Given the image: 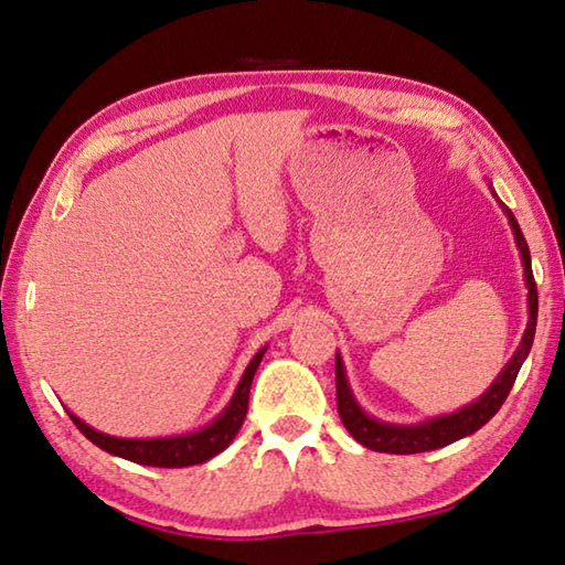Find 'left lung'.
<instances>
[{"mask_svg":"<svg viewBox=\"0 0 565 565\" xmlns=\"http://www.w3.org/2000/svg\"><path fill=\"white\" fill-rule=\"evenodd\" d=\"M504 207L507 217H510V225L514 230L519 252H522V262H524V276H526V286H529V326L526 333L522 338V345H519L516 355L507 364L504 372L494 380V384L484 392L478 402L460 408V412L450 414V416H440L434 418V422L418 424V426H392V424H382L374 422L362 408L355 404L350 394V386L345 382V370H342L340 358H335V399H338V414L340 422L345 424L350 430V436L370 450H380V452H396V456H412V452H424V450H436L444 448L452 440H458L462 436H470L475 430L482 428L490 418L500 412V406L504 404L507 396H510L514 380L519 370L532 350L534 333H536V313H539V296H536V281H534V271H532V257H529V245L519 230V223L512 215V210Z\"/></svg>","mask_w":565,"mask_h":565,"instance_id":"obj_1","label":"left lung"}]
</instances>
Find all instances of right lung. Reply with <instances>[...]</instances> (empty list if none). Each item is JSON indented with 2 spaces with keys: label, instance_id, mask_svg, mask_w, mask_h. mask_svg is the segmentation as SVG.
Masks as SVG:
<instances>
[{
  "label": "right lung",
  "instance_id": "obj_1",
  "mask_svg": "<svg viewBox=\"0 0 565 565\" xmlns=\"http://www.w3.org/2000/svg\"><path fill=\"white\" fill-rule=\"evenodd\" d=\"M264 358V350H259L254 360L249 362L247 372L242 374V382L237 386L235 396H232L230 406L220 414L213 424L205 426L203 430L191 436H175V438H151V440H131V438H115L105 436L99 430L83 424L81 418L73 416V424L81 428L85 438H90L97 448H103L113 456H119L131 462H139V466H153V468H185V466H198V462H205L217 452H223L232 438L237 436V430L245 424L247 416V404H249V386L254 380V372H257L259 362Z\"/></svg>",
  "mask_w": 565,
  "mask_h": 565
}]
</instances>
